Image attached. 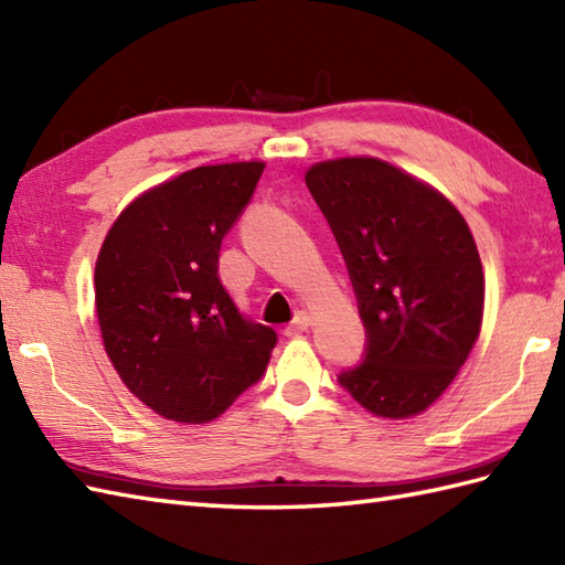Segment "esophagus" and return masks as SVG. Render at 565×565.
<instances>
[{
    "mask_svg": "<svg viewBox=\"0 0 565 565\" xmlns=\"http://www.w3.org/2000/svg\"><path fill=\"white\" fill-rule=\"evenodd\" d=\"M310 328V316L308 313H298L294 320H291V326L286 328V334H301V332H306Z\"/></svg>",
    "mask_w": 565,
    "mask_h": 565,
    "instance_id": "34e87169",
    "label": "esophagus"
}]
</instances>
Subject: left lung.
<instances>
[{"label": "left lung", "mask_w": 565, "mask_h": 565, "mask_svg": "<svg viewBox=\"0 0 565 565\" xmlns=\"http://www.w3.org/2000/svg\"><path fill=\"white\" fill-rule=\"evenodd\" d=\"M366 330L338 383L381 417L427 411L466 362L483 320V267L463 215L439 191L374 158L313 164Z\"/></svg>", "instance_id": "obj_1"}]
</instances>
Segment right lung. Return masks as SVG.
Masks as SVG:
<instances>
[{"mask_svg": "<svg viewBox=\"0 0 565 565\" xmlns=\"http://www.w3.org/2000/svg\"><path fill=\"white\" fill-rule=\"evenodd\" d=\"M262 162L196 167L154 186L106 235L94 286L106 354L128 391L174 423H211L264 376L276 332L218 276L223 237Z\"/></svg>", "mask_w": 565, "mask_h": 565, "instance_id": "1", "label": "right lung"}]
</instances>
